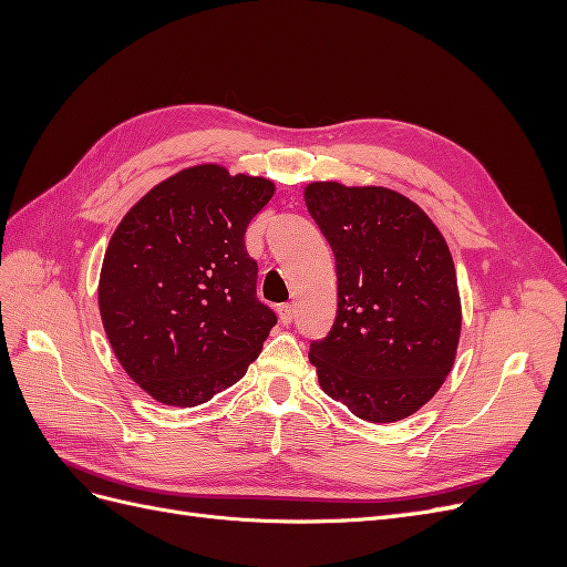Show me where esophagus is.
I'll list each match as a JSON object with an SVG mask.
<instances>
[{"mask_svg":"<svg viewBox=\"0 0 567 567\" xmlns=\"http://www.w3.org/2000/svg\"><path fill=\"white\" fill-rule=\"evenodd\" d=\"M293 317H296L293 305H281V307H279V319H281L284 326H288L290 321H293Z\"/></svg>","mask_w":567,"mask_h":567,"instance_id":"34e87169","label":"esophagus"}]
</instances>
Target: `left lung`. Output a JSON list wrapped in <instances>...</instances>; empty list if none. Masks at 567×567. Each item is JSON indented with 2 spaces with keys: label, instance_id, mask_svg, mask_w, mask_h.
<instances>
[{
  "label": "left lung",
  "instance_id": "obj_1",
  "mask_svg": "<svg viewBox=\"0 0 567 567\" xmlns=\"http://www.w3.org/2000/svg\"><path fill=\"white\" fill-rule=\"evenodd\" d=\"M305 203L338 277L336 321L310 346L319 385L364 421L406 419L454 367L461 300L452 252L431 217L392 188L315 182Z\"/></svg>",
  "mask_w": 567,
  "mask_h": 567
}]
</instances>
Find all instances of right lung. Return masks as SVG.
<instances>
[{
  "label": "right lung",
  "mask_w": 567,
  "mask_h": 567,
  "mask_svg": "<svg viewBox=\"0 0 567 567\" xmlns=\"http://www.w3.org/2000/svg\"><path fill=\"white\" fill-rule=\"evenodd\" d=\"M271 196L265 177L196 165L153 186L111 236L101 321L117 362L156 402H208L260 354L277 315L257 300L244 236Z\"/></svg>",
  "instance_id": "obj_1"
}]
</instances>
